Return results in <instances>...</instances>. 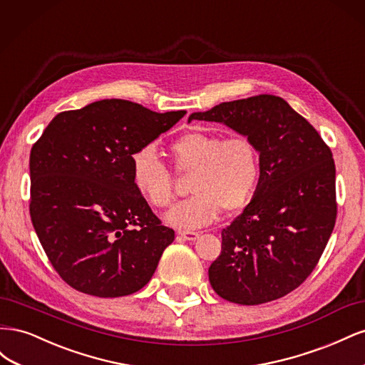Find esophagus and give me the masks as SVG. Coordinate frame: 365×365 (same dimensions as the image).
Masks as SVG:
<instances>
[{
	"label": "esophagus",
	"mask_w": 365,
	"mask_h": 365,
	"mask_svg": "<svg viewBox=\"0 0 365 365\" xmlns=\"http://www.w3.org/2000/svg\"><path fill=\"white\" fill-rule=\"evenodd\" d=\"M178 235L184 239V240H196L197 237H200V231H185V230H182V231H178Z\"/></svg>",
	"instance_id": "1"
}]
</instances>
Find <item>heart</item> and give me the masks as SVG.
<instances>
[{"mask_svg": "<svg viewBox=\"0 0 365 365\" xmlns=\"http://www.w3.org/2000/svg\"><path fill=\"white\" fill-rule=\"evenodd\" d=\"M175 168L190 175V200L173 205L164 219L175 228H201L224 212H237L254 196L260 178V158L244 135L222 140L208 132H190L170 146ZM130 180L138 195L153 208L168 207L173 197L170 170L152 146L130 153Z\"/></svg>", "mask_w": 365, "mask_h": 365, "instance_id": "1", "label": "heart"}]
</instances>
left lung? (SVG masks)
<instances>
[{
    "label": "left lung",
    "mask_w": 365,
    "mask_h": 365,
    "mask_svg": "<svg viewBox=\"0 0 365 365\" xmlns=\"http://www.w3.org/2000/svg\"><path fill=\"white\" fill-rule=\"evenodd\" d=\"M192 120L216 121L248 137L260 158L251 202L220 233L222 251L208 268L210 284L231 303L277 300L309 277L334 231L332 152L277 96L224 102L190 114Z\"/></svg>",
    "instance_id": "obj_1"
}]
</instances>
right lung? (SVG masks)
Wrapping results in <instances>:
<instances>
[{"label": "right lung", "mask_w": 365, "mask_h": 365, "mask_svg": "<svg viewBox=\"0 0 365 365\" xmlns=\"http://www.w3.org/2000/svg\"><path fill=\"white\" fill-rule=\"evenodd\" d=\"M185 111L105 98L54 117L30 152V216L53 268L94 297L140 291L175 231L132 185L130 153Z\"/></svg>", "instance_id": "right-lung-1"}]
</instances>
